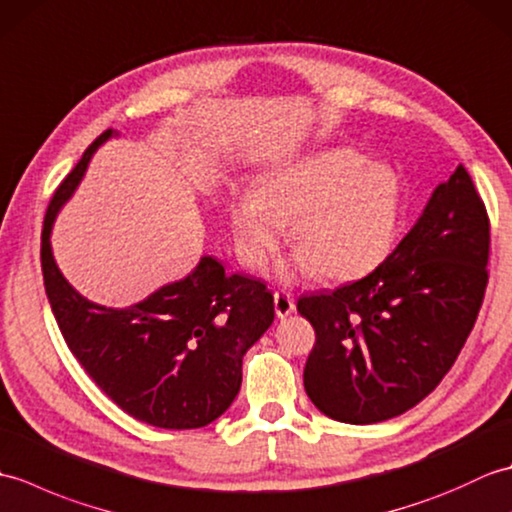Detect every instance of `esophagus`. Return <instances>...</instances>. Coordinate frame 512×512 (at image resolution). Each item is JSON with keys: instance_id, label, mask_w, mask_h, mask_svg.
I'll list each match as a JSON object with an SVG mask.
<instances>
[{"instance_id": "obj_1", "label": "esophagus", "mask_w": 512, "mask_h": 512, "mask_svg": "<svg viewBox=\"0 0 512 512\" xmlns=\"http://www.w3.org/2000/svg\"><path fill=\"white\" fill-rule=\"evenodd\" d=\"M273 299H275V314L279 319H284V317H288V314L295 312V299H292L288 292L275 290Z\"/></svg>"}]
</instances>
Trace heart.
I'll return each mask as SVG.
<instances>
[{"label":"heart","instance_id":"obj_1","mask_svg":"<svg viewBox=\"0 0 512 512\" xmlns=\"http://www.w3.org/2000/svg\"><path fill=\"white\" fill-rule=\"evenodd\" d=\"M398 213V173L354 149L334 147L268 171L257 191L231 204V228L244 264L262 268L292 221V270L350 281L383 262Z\"/></svg>","mask_w":512,"mask_h":512}]
</instances>
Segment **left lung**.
I'll list each match as a JSON object with an SVG mask.
<instances>
[{"instance_id":"8db88e82","label":"left lung","mask_w":512,"mask_h":512,"mask_svg":"<svg viewBox=\"0 0 512 512\" xmlns=\"http://www.w3.org/2000/svg\"><path fill=\"white\" fill-rule=\"evenodd\" d=\"M488 248L486 206L460 165L376 270L303 295L297 310L317 334L303 369L314 407L339 422L372 424L427 398L482 308Z\"/></svg>"}]
</instances>
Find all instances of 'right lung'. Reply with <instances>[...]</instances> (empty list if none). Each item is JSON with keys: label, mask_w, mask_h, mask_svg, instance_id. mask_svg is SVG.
<instances>
[{"label": "right lung", "mask_w": 512, "mask_h": 512, "mask_svg": "<svg viewBox=\"0 0 512 512\" xmlns=\"http://www.w3.org/2000/svg\"><path fill=\"white\" fill-rule=\"evenodd\" d=\"M107 129L54 191L41 231L43 286L76 361L129 416L160 429H198L231 407L242 358L275 319L273 292L228 275L213 257L129 308H105L76 292L52 257L54 217L79 187Z\"/></svg>", "instance_id": "1"}]
</instances>
